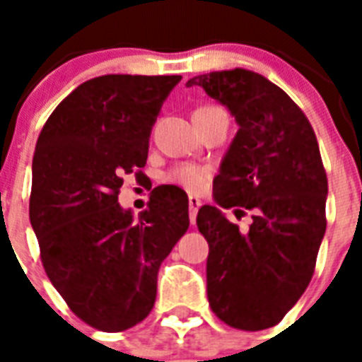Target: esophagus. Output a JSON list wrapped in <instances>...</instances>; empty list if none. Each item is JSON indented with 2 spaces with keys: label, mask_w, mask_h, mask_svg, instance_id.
Listing matches in <instances>:
<instances>
[{
  "label": "esophagus",
  "mask_w": 362,
  "mask_h": 362,
  "mask_svg": "<svg viewBox=\"0 0 362 362\" xmlns=\"http://www.w3.org/2000/svg\"><path fill=\"white\" fill-rule=\"evenodd\" d=\"M201 206V201L197 197H188V212H190V223L194 225L196 223V216H197V210Z\"/></svg>",
  "instance_id": "1"
}]
</instances>
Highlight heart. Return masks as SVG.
<instances>
[{"instance_id": "obj_1", "label": "heart", "mask_w": 362, "mask_h": 362, "mask_svg": "<svg viewBox=\"0 0 362 362\" xmlns=\"http://www.w3.org/2000/svg\"><path fill=\"white\" fill-rule=\"evenodd\" d=\"M209 177V168H204V166L199 165H179L165 175L168 183L177 185V187L185 188L188 192H194V194H197V192H201L206 187Z\"/></svg>"}]
</instances>
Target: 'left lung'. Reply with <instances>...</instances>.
I'll return each mask as SVG.
<instances>
[{"label":"left lung","instance_id":"8db88e82","mask_svg":"<svg viewBox=\"0 0 362 362\" xmlns=\"http://www.w3.org/2000/svg\"><path fill=\"white\" fill-rule=\"evenodd\" d=\"M194 85L239 127L214 179L217 206L197 212L210 246L209 303L233 328L264 330L303 296L325 238L328 181L317 139L290 95L261 74L221 70L188 79ZM219 206L252 209L251 228L241 233Z\"/></svg>","mask_w":362,"mask_h":362}]
</instances>
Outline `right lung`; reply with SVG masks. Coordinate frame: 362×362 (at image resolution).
I'll use <instances>...</instances> for the list:
<instances>
[{
  "label": "right lung",
  "mask_w": 362,
  "mask_h": 362,
  "mask_svg": "<svg viewBox=\"0 0 362 362\" xmlns=\"http://www.w3.org/2000/svg\"><path fill=\"white\" fill-rule=\"evenodd\" d=\"M181 76L107 74L81 83L45 123L32 161L30 225L45 272L79 319L123 332L150 313L158 270L187 232L188 197L153 188L134 217L123 175L146 165L152 127Z\"/></svg>",
  "instance_id": "obj_1"
}]
</instances>
